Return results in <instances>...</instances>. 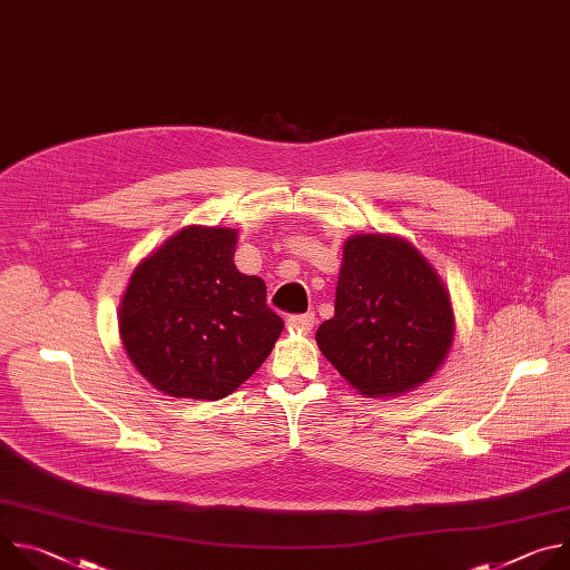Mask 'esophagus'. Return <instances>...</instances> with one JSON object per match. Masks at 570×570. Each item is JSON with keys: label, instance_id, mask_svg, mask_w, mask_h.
Listing matches in <instances>:
<instances>
[{"label": "esophagus", "instance_id": "esophagus-1", "mask_svg": "<svg viewBox=\"0 0 570 570\" xmlns=\"http://www.w3.org/2000/svg\"><path fill=\"white\" fill-rule=\"evenodd\" d=\"M288 324L299 332H311L315 327V315L313 313H297L288 317Z\"/></svg>", "mask_w": 570, "mask_h": 570}]
</instances>
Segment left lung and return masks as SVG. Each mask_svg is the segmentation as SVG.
<instances>
[{
    "label": "left lung",
    "instance_id": "left-lung-1",
    "mask_svg": "<svg viewBox=\"0 0 570 570\" xmlns=\"http://www.w3.org/2000/svg\"><path fill=\"white\" fill-rule=\"evenodd\" d=\"M315 341L361 394H401L429 381L449 354L451 299L409 240L358 234L343 250L336 313Z\"/></svg>",
    "mask_w": 570,
    "mask_h": 570
}]
</instances>
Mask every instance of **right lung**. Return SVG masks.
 Segmentation results:
<instances>
[{
	"mask_svg": "<svg viewBox=\"0 0 570 570\" xmlns=\"http://www.w3.org/2000/svg\"><path fill=\"white\" fill-rule=\"evenodd\" d=\"M236 232L185 227L144 259L126 288L119 334L159 392L216 401L268 358L284 320L266 284L234 266Z\"/></svg>",
	"mask_w": 570,
	"mask_h": 570,
	"instance_id": "add662e5",
	"label": "right lung"
}]
</instances>
